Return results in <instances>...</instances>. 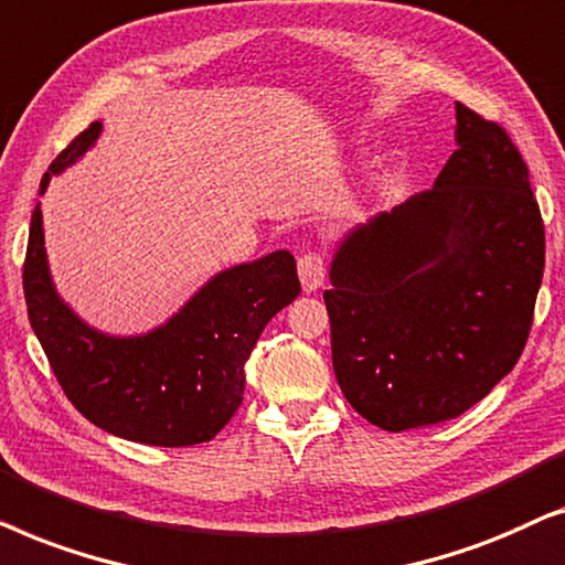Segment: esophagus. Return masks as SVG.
I'll return each mask as SVG.
<instances>
[{
    "mask_svg": "<svg viewBox=\"0 0 565 565\" xmlns=\"http://www.w3.org/2000/svg\"><path fill=\"white\" fill-rule=\"evenodd\" d=\"M297 274L305 291L320 289L322 281H326V260H322L320 253H305L297 260Z\"/></svg>",
    "mask_w": 565,
    "mask_h": 565,
    "instance_id": "34e87169",
    "label": "esophagus"
}]
</instances>
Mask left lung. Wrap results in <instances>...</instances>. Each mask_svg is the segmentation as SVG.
Instances as JSON below:
<instances>
[{
    "mask_svg": "<svg viewBox=\"0 0 565 565\" xmlns=\"http://www.w3.org/2000/svg\"><path fill=\"white\" fill-rule=\"evenodd\" d=\"M434 188L343 237L326 307L345 401L385 431L462 416L522 356L545 227L509 134L455 105Z\"/></svg>",
    "mask_w": 565,
    "mask_h": 565,
    "instance_id": "left-lung-1",
    "label": "left lung"
}]
</instances>
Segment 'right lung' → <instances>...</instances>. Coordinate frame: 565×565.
<instances>
[{"mask_svg": "<svg viewBox=\"0 0 565 565\" xmlns=\"http://www.w3.org/2000/svg\"><path fill=\"white\" fill-rule=\"evenodd\" d=\"M95 120L41 180L79 160L100 137ZM30 328L46 351L58 385L87 420L120 439L152 447H191L214 439L243 403L245 361L263 328L299 295L289 250L239 263L201 287L164 326L145 335H108L89 328L51 281L43 214L30 220L22 266Z\"/></svg>", "mask_w": 565, "mask_h": 565, "instance_id": "right-lung-1", "label": "right lung"}]
</instances>
